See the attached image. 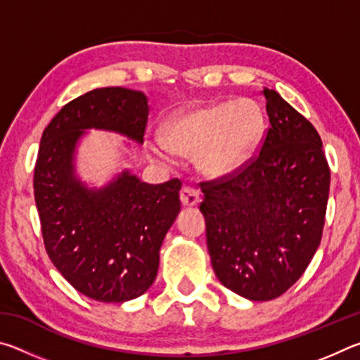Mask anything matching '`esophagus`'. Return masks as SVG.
I'll return each mask as SVG.
<instances>
[{"mask_svg":"<svg viewBox=\"0 0 360 360\" xmlns=\"http://www.w3.org/2000/svg\"><path fill=\"white\" fill-rule=\"evenodd\" d=\"M179 198H181V203L184 206H195L198 205L200 202V197H198V192L195 191L193 187H182V191L179 193Z\"/></svg>","mask_w":360,"mask_h":360,"instance_id":"obj_1","label":"esophagus"}]
</instances>
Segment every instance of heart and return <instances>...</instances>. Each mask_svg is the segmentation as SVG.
Here are the masks:
<instances>
[{"mask_svg": "<svg viewBox=\"0 0 360 360\" xmlns=\"http://www.w3.org/2000/svg\"><path fill=\"white\" fill-rule=\"evenodd\" d=\"M265 120L257 103L236 100L186 109L168 122L165 144L182 155H198L211 176L236 172L259 144Z\"/></svg>", "mask_w": 360, "mask_h": 360, "instance_id": "heart-1", "label": "heart"}]
</instances>
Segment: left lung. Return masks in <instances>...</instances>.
<instances>
[{"label": "left lung", "mask_w": 360, "mask_h": 360, "mask_svg": "<svg viewBox=\"0 0 360 360\" xmlns=\"http://www.w3.org/2000/svg\"><path fill=\"white\" fill-rule=\"evenodd\" d=\"M270 127L236 172L202 182L200 205L216 276L254 302L283 295L322 238L330 168L319 133L275 90L264 89Z\"/></svg>", "instance_id": "1"}]
</instances>
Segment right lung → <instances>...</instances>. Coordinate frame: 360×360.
<instances>
[{
    "label": "right lung",
    "mask_w": 360,
    "mask_h": 360,
    "mask_svg": "<svg viewBox=\"0 0 360 360\" xmlns=\"http://www.w3.org/2000/svg\"><path fill=\"white\" fill-rule=\"evenodd\" d=\"M148 96L124 87L95 89L65 105L42 131L34 202L49 259L81 294L122 303L157 276L158 252L181 210V181L146 184L124 172L101 188L76 178L75 152L87 129L143 143Z\"/></svg>",
    "instance_id": "right-lung-1"
}]
</instances>
